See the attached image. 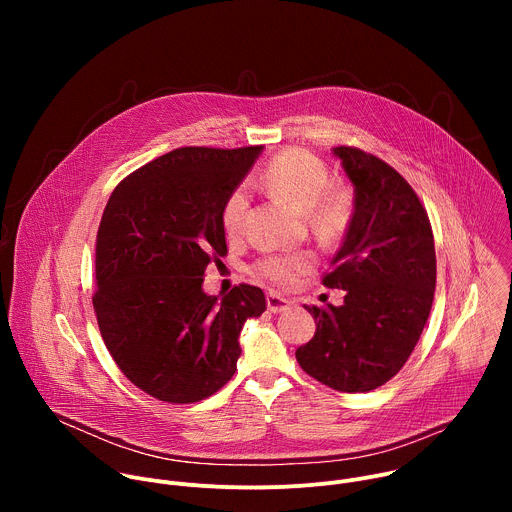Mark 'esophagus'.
<instances>
[{
	"label": "esophagus",
	"instance_id": "esophagus-1",
	"mask_svg": "<svg viewBox=\"0 0 512 512\" xmlns=\"http://www.w3.org/2000/svg\"><path fill=\"white\" fill-rule=\"evenodd\" d=\"M289 306H291V302L281 298L279 294H273V291H271V294H267V308H269V312L281 314V312L289 310Z\"/></svg>",
	"mask_w": 512,
	"mask_h": 512
}]
</instances>
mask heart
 <instances>
[{"label":"heart","instance_id":"obj_1","mask_svg":"<svg viewBox=\"0 0 512 512\" xmlns=\"http://www.w3.org/2000/svg\"><path fill=\"white\" fill-rule=\"evenodd\" d=\"M259 188L306 212L312 231L322 241L338 239L350 223V194L330 184L326 164L306 150L277 154L259 174ZM247 208L249 196L245 188H235L221 210V225L229 237H237L243 231ZM314 261L310 251L269 253L255 263V273L277 285H291L314 267Z\"/></svg>","mask_w":512,"mask_h":512}]
</instances>
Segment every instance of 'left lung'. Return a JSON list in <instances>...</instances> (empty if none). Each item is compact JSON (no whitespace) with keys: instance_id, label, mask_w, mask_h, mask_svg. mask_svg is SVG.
<instances>
[{"instance_id":"8db88e82","label":"left lung","mask_w":512,"mask_h":512,"mask_svg":"<svg viewBox=\"0 0 512 512\" xmlns=\"http://www.w3.org/2000/svg\"><path fill=\"white\" fill-rule=\"evenodd\" d=\"M332 154L354 186V212L322 283L344 289V304L306 308L316 334L296 358L330 389L367 393L401 371L423 332L435 289L433 233L397 170L348 145Z\"/></svg>"}]
</instances>
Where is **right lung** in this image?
I'll use <instances>...</instances> for the list:
<instances>
[{"label": "right lung", "mask_w": 512, "mask_h": 512, "mask_svg": "<svg viewBox=\"0 0 512 512\" xmlns=\"http://www.w3.org/2000/svg\"><path fill=\"white\" fill-rule=\"evenodd\" d=\"M263 145L180 148L129 174L111 194L95 245L93 308L107 350L141 391L196 403L237 371L239 334L265 312L263 291L204 294V269L227 255L221 210Z\"/></svg>", "instance_id": "1"}]
</instances>
